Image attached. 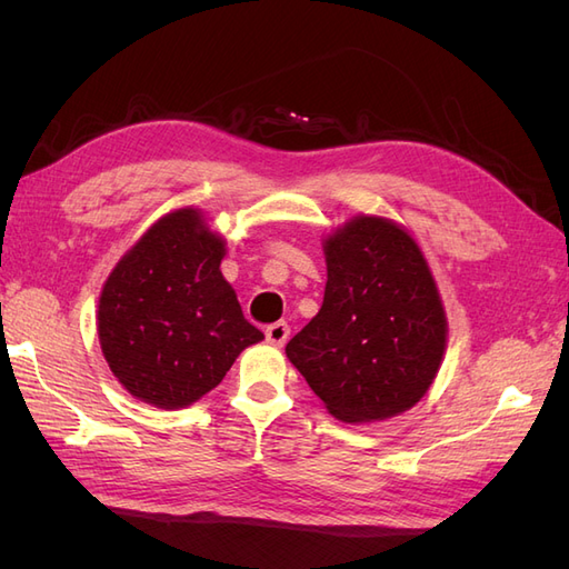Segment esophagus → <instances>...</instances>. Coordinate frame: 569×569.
Returning <instances> with one entry per match:
<instances>
[{
  "mask_svg": "<svg viewBox=\"0 0 569 569\" xmlns=\"http://www.w3.org/2000/svg\"><path fill=\"white\" fill-rule=\"evenodd\" d=\"M266 339L272 343V347H282L289 339V325L287 322H272L266 327Z\"/></svg>",
  "mask_w": 569,
  "mask_h": 569,
  "instance_id": "34e87169",
  "label": "esophagus"
}]
</instances>
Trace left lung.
Segmentation results:
<instances>
[{"label":"left lung","mask_w":569,"mask_h":569,"mask_svg":"<svg viewBox=\"0 0 569 569\" xmlns=\"http://www.w3.org/2000/svg\"><path fill=\"white\" fill-rule=\"evenodd\" d=\"M322 306L287 358L341 422H380L432 387L446 353L443 301L403 226L360 213L322 239Z\"/></svg>","instance_id":"left-lung-1"}]
</instances>
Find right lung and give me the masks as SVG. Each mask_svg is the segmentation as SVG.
<instances>
[{"instance_id": "add662e5", "label": "right lung", "mask_w": 569, "mask_h": 569, "mask_svg": "<svg viewBox=\"0 0 569 569\" xmlns=\"http://www.w3.org/2000/svg\"><path fill=\"white\" fill-rule=\"evenodd\" d=\"M228 242L194 206L161 216L120 256L99 295L101 353L130 396L192 406L263 332L244 320L220 261Z\"/></svg>"}]
</instances>
